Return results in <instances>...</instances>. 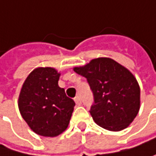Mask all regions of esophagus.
Here are the masks:
<instances>
[{
	"mask_svg": "<svg viewBox=\"0 0 156 156\" xmlns=\"http://www.w3.org/2000/svg\"><path fill=\"white\" fill-rule=\"evenodd\" d=\"M75 102H76V104L77 105H80L81 104H82V102H81V98L80 97V96H76V97H75Z\"/></svg>",
	"mask_w": 156,
	"mask_h": 156,
	"instance_id": "obj_1",
	"label": "esophagus"
}]
</instances>
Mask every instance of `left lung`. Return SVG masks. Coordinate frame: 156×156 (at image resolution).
Instances as JSON below:
<instances>
[{"mask_svg": "<svg viewBox=\"0 0 156 156\" xmlns=\"http://www.w3.org/2000/svg\"><path fill=\"white\" fill-rule=\"evenodd\" d=\"M74 71L87 79L93 94L90 113L100 127L126 129L140 110V87L134 76L110 58H97Z\"/></svg>", "mask_w": 156, "mask_h": 156, "instance_id": "left-lung-1", "label": "left lung"}]
</instances>
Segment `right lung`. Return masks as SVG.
Segmentation results:
<instances>
[{"label":"right lung","instance_id":"1","mask_svg":"<svg viewBox=\"0 0 156 156\" xmlns=\"http://www.w3.org/2000/svg\"><path fill=\"white\" fill-rule=\"evenodd\" d=\"M60 74L54 68L33 70L23 84L18 107L22 117L35 133L55 137L68 127L75 102L58 86Z\"/></svg>","mask_w":156,"mask_h":156}]
</instances>
